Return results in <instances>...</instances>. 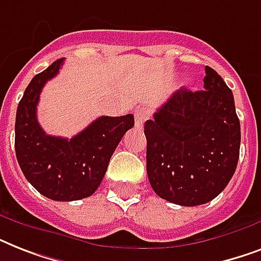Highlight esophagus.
Segmentation results:
<instances>
[{
	"label": "esophagus",
	"instance_id": "1",
	"mask_svg": "<svg viewBox=\"0 0 261 261\" xmlns=\"http://www.w3.org/2000/svg\"><path fill=\"white\" fill-rule=\"evenodd\" d=\"M134 116L135 124H137V126H142L143 123L150 118V111L147 110V108H145V107H141V108H137V110H135Z\"/></svg>",
	"mask_w": 261,
	"mask_h": 261
}]
</instances>
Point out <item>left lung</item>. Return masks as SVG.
I'll return each instance as SVG.
<instances>
[{
    "mask_svg": "<svg viewBox=\"0 0 261 261\" xmlns=\"http://www.w3.org/2000/svg\"><path fill=\"white\" fill-rule=\"evenodd\" d=\"M203 83L202 90H177L145 122L151 188L180 206L217 198L239 163L241 133L233 93L208 66Z\"/></svg>",
    "mask_w": 261,
    "mask_h": 261,
    "instance_id": "obj_1",
    "label": "left lung"
}]
</instances>
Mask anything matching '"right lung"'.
<instances>
[{"instance_id":"obj_1","label":"right lung","mask_w":261,"mask_h":261,"mask_svg":"<svg viewBox=\"0 0 261 261\" xmlns=\"http://www.w3.org/2000/svg\"><path fill=\"white\" fill-rule=\"evenodd\" d=\"M62 65L63 58L55 61L27 87L16 114L14 149L22 173L40 194L71 202L97 190L115 149L134 126V116H100L70 139L46 134L36 118V107L43 87Z\"/></svg>"}]
</instances>
